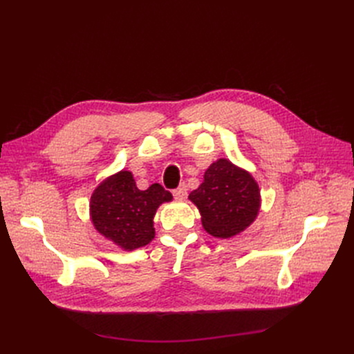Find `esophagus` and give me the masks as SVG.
<instances>
[{"label": "esophagus", "mask_w": 354, "mask_h": 354, "mask_svg": "<svg viewBox=\"0 0 354 354\" xmlns=\"http://www.w3.org/2000/svg\"><path fill=\"white\" fill-rule=\"evenodd\" d=\"M173 195H174L176 199H178V201L186 199V198H187V189H186V186L181 185L180 187H177V189L173 192Z\"/></svg>", "instance_id": "34e87169"}]
</instances>
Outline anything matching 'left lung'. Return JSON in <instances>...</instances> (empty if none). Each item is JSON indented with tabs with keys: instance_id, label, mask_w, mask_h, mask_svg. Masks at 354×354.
Returning <instances> with one entry per match:
<instances>
[{
	"instance_id": "1",
	"label": "left lung",
	"mask_w": 354,
	"mask_h": 354,
	"mask_svg": "<svg viewBox=\"0 0 354 354\" xmlns=\"http://www.w3.org/2000/svg\"><path fill=\"white\" fill-rule=\"evenodd\" d=\"M189 199L201 212L203 229L223 239L251 226L261 205L260 187L254 177L224 158L208 167L202 185Z\"/></svg>"
}]
</instances>
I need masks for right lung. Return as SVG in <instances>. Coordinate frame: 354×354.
Wrapping results in <instances>:
<instances>
[{"instance_id":"1","label":"right lung","mask_w":354,"mask_h":354,"mask_svg":"<svg viewBox=\"0 0 354 354\" xmlns=\"http://www.w3.org/2000/svg\"><path fill=\"white\" fill-rule=\"evenodd\" d=\"M169 201H173V195L160 185L140 190L130 171L122 169L94 189L90 216L102 236L124 251H133L155 238L156 209Z\"/></svg>"}]
</instances>
